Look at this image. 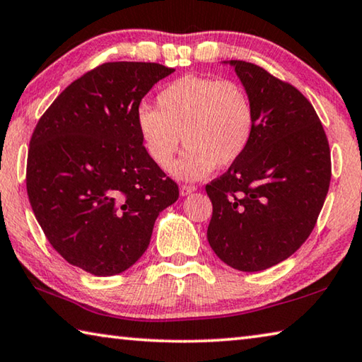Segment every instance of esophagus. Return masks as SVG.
<instances>
[{"instance_id":"34e87169","label":"esophagus","mask_w":362,"mask_h":362,"mask_svg":"<svg viewBox=\"0 0 362 362\" xmlns=\"http://www.w3.org/2000/svg\"><path fill=\"white\" fill-rule=\"evenodd\" d=\"M196 189H198V187H194V185H187V183H183V185L180 187V194H182V196H187V194H189V193L196 192Z\"/></svg>"}]
</instances>
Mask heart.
I'll use <instances>...</instances> for the list:
<instances>
[{
    "label": "heart",
    "mask_w": 362,
    "mask_h": 362,
    "mask_svg": "<svg viewBox=\"0 0 362 362\" xmlns=\"http://www.w3.org/2000/svg\"><path fill=\"white\" fill-rule=\"evenodd\" d=\"M140 139L151 161L168 169L182 139L188 148L174 166L182 179H201L216 168L236 163L249 148L255 108L243 84L231 79L182 76L156 97V110L137 113Z\"/></svg>",
    "instance_id": "obj_1"
}]
</instances>
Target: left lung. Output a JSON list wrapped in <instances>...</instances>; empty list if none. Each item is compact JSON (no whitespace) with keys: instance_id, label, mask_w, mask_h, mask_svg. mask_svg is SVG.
Listing matches in <instances>:
<instances>
[{"instance_id":"1","label":"left lung","mask_w":362,"mask_h":362,"mask_svg":"<svg viewBox=\"0 0 362 362\" xmlns=\"http://www.w3.org/2000/svg\"><path fill=\"white\" fill-rule=\"evenodd\" d=\"M252 99L255 129L246 153L206 185L207 240L226 265L262 272L308 240L329 192L332 164L320 118L292 84L230 60Z\"/></svg>"}]
</instances>
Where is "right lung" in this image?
Wrapping results in <instances>:
<instances>
[{
	"label": "right lung",
	"instance_id": "add662e5",
	"mask_svg": "<svg viewBox=\"0 0 362 362\" xmlns=\"http://www.w3.org/2000/svg\"><path fill=\"white\" fill-rule=\"evenodd\" d=\"M175 71L153 62H107L60 93L36 124L27 193L47 241L73 267L113 276L150 244L179 185L146 153L139 105Z\"/></svg>",
	"mask_w": 362,
	"mask_h": 362
}]
</instances>
